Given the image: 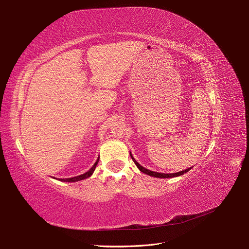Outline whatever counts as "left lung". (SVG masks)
Here are the masks:
<instances>
[{
  "instance_id": "8db88e82",
  "label": "left lung",
  "mask_w": 249,
  "mask_h": 249,
  "mask_svg": "<svg viewBox=\"0 0 249 249\" xmlns=\"http://www.w3.org/2000/svg\"><path fill=\"white\" fill-rule=\"evenodd\" d=\"M130 156H131V154H130ZM131 158H132V160H133V161H134V164L137 166V168L142 171V173H144V174H147V175H149V176H153V177H157V178H172V177H177V176H180V175H183L184 174V173H187L191 168H188V169H186V170H184V171H181V172H178V173H173V174H165V173H157V172H154V171H149V170H147V169H145V168H143L142 166H140L137 161L134 160V158L131 156Z\"/></svg>"
}]
</instances>
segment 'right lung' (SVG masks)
Instances as JSON below:
<instances>
[{
  "label": "right lung",
  "instance_id": "obj_1",
  "mask_svg": "<svg viewBox=\"0 0 249 249\" xmlns=\"http://www.w3.org/2000/svg\"><path fill=\"white\" fill-rule=\"evenodd\" d=\"M100 159V158H99ZM99 159L96 160V161L94 163V165L90 168L89 171H88L86 173H84V174L80 175V176H77V177H73V178H67V179H61V181H66V182H75V181H79V180H82V179H85V178H89L91 176V174L93 173L96 165H98L99 163Z\"/></svg>",
  "mask_w": 249,
  "mask_h": 249
}]
</instances>
